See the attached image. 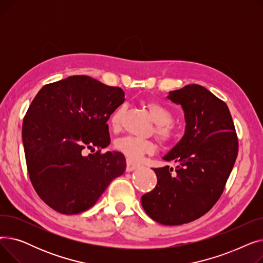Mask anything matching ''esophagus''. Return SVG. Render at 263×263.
Here are the masks:
<instances>
[{
	"instance_id": "1",
	"label": "esophagus",
	"mask_w": 263,
	"mask_h": 263,
	"mask_svg": "<svg viewBox=\"0 0 263 263\" xmlns=\"http://www.w3.org/2000/svg\"><path fill=\"white\" fill-rule=\"evenodd\" d=\"M140 167V164L139 163H136V162H134V161H132V160H127V168H126V171L127 172H133V171H135L136 168H139Z\"/></svg>"
}]
</instances>
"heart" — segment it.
<instances>
[{"label": "heart", "instance_id": "heart-1", "mask_svg": "<svg viewBox=\"0 0 263 263\" xmlns=\"http://www.w3.org/2000/svg\"><path fill=\"white\" fill-rule=\"evenodd\" d=\"M147 107L149 113L157 123L156 127V135L163 144H172L176 141L177 132L172 124L173 121V113L172 110L163 105L160 102L151 101L148 102ZM123 105L118 106L113 114L109 117V124L112 129L116 130L119 128L121 123V118L123 114ZM115 149L123 156H126L129 160H140L145 155H150L155 153L156 144L149 140H141L134 136H123L116 140Z\"/></svg>", "mask_w": 263, "mask_h": 263}]
</instances>
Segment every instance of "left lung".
Instances as JSON below:
<instances>
[{"instance_id": "8db88e82", "label": "left lung", "mask_w": 263, "mask_h": 263, "mask_svg": "<svg viewBox=\"0 0 263 263\" xmlns=\"http://www.w3.org/2000/svg\"><path fill=\"white\" fill-rule=\"evenodd\" d=\"M184 110L185 132L164 156L175 168H154L156 187L142 196L146 213L163 225H182L208 212L223 194L239 143L227 104L197 84L167 97Z\"/></svg>"}]
</instances>
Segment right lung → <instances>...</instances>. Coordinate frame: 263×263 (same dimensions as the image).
I'll return each mask as SVG.
<instances>
[{
	"label": "right lung",
	"mask_w": 263,
	"mask_h": 263,
	"mask_svg": "<svg viewBox=\"0 0 263 263\" xmlns=\"http://www.w3.org/2000/svg\"><path fill=\"white\" fill-rule=\"evenodd\" d=\"M124 101L119 87L72 76L41 88L24 116L27 172L38 194L63 214L88 210L126 170L121 153L101 149L110 139L107 120ZM99 149L84 156V150Z\"/></svg>",
	"instance_id": "add662e5"
}]
</instances>
